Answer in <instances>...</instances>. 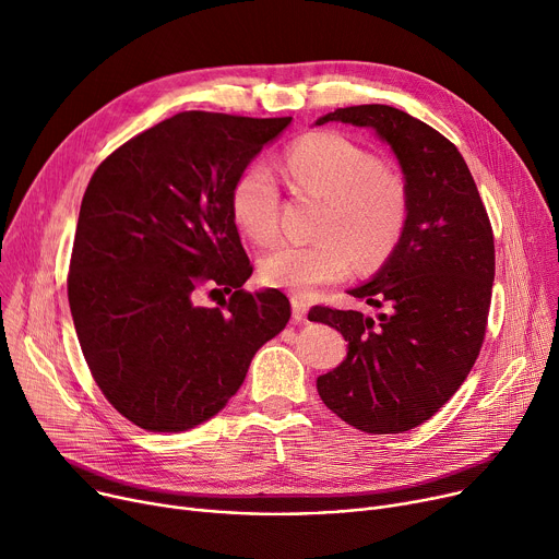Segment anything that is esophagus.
<instances>
[{
    "instance_id": "1",
    "label": "esophagus",
    "mask_w": 559,
    "mask_h": 559,
    "mask_svg": "<svg viewBox=\"0 0 559 559\" xmlns=\"http://www.w3.org/2000/svg\"><path fill=\"white\" fill-rule=\"evenodd\" d=\"M289 304H292V319H295V321H304L306 314H308V304H306V299L292 297Z\"/></svg>"
}]
</instances>
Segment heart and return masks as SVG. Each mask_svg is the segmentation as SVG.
Here are the masks:
<instances>
[{
  "mask_svg": "<svg viewBox=\"0 0 559 559\" xmlns=\"http://www.w3.org/2000/svg\"><path fill=\"white\" fill-rule=\"evenodd\" d=\"M285 174L297 192L326 199L312 245H281L260 258V281L292 295L342 281L354 260L378 267L399 245L407 219V188L358 142L340 133H312L289 146ZM281 194L267 167H247L230 190V215L255 245L278 233Z\"/></svg>",
  "mask_w": 559,
  "mask_h": 559,
  "instance_id": "heart-1",
  "label": "heart"
}]
</instances>
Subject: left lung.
Listing matches in <instances>:
<instances>
[{
    "instance_id": "obj_1",
    "label": "left lung",
    "mask_w": 559,
    "mask_h": 559,
    "mask_svg": "<svg viewBox=\"0 0 559 559\" xmlns=\"http://www.w3.org/2000/svg\"><path fill=\"white\" fill-rule=\"evenodd\" d=\"M369 129L399 160L407 219L380 270L348 295L380 310L314 308L310 321L342 333L346 358L317 378L329 409L358 430L394 435L430 419L464 383L485 340L493 233L457 146L417 117L383 104L337 108L317 127Z\"/></svg>"
}]
</instances>
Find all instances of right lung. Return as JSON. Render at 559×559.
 Here are the masks:
<instances>
[{
    "mask_svg": "<svg viewBox=\"0 0 559 559\" xmlns=\"http://www.w3.org/2000/svg\"><path fill=\"white\" fill-rule=\"evenodd\" d=\"M292 117L188 110L131 138L81 201L68 299L83 358L117 413L152 432L213 419L240 390L289 301L242 289L253 267L230 215L238 176ZM205 284L231 297L215 309Z\"/></svg>",
    "mask_w": 559,
    "mask_h": 559,
    "instance_id": "1",
    "label": "right lung"
}]
</instances>
